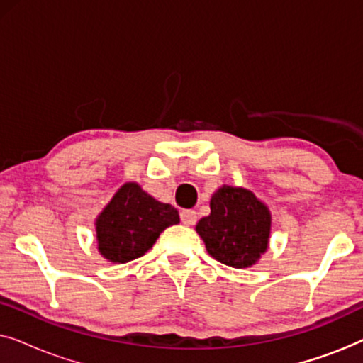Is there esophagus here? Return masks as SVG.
Listing matches in <instances>:
<instances>
[{
	"mask_svg": "<svg viewBox=\"0 0 363 363\" xmlns=\"http://www.w3.org/2000/svg\"><path fill=\"white\" fill-rule=\"evenodd\" d=\"M182 223L186 226H193L196 223V211L195 210H183L180 213Z\"/></svg>",
	"mask_w": 363,
	"mask_h": 363,
	"instance_id": "esophagus-1",
	"label": "esophagus"
}]
</instances>
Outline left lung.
Returning a JSON list of instances; mask_svg holds the SVG:
<instances>
[{"mask_svg": "<svg viewBox=\"0 0 363 363\" xmlns=\"http://www.w3.org/2000/svg\"><path fill=\"white\" fill-rule=\"evenodd\" d=\"M210 208L195 228L208 255L236 269L255 266L269 247L272 218L266 203L246 188L223 185Z\"/></svg>", "mask_w": 363, "mask_h": 363, "instance_id": "left-lung-1", "label": "left lung"}]
</instances>
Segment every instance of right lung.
Returning a JSON list of instances; mask_svg holds the SVG:
<instances>
[{
	"label": "right lung",
	"mask_w": 363,
	"mask_h": 363,
	"mask_svg": "<svg viewBox=\"0 0 363 363\" xmlns=\"http://www.w3.org/2000/svg\"><path fill=\"white\" fill-rule=\"evenodd\" d=\"M177 208L162 203L128 182L96 218L97 250L113 264H123L145 255L162 231L178 225Z\"/></svg>",
	"instance_id": "obj_1"
}]
</instances>
